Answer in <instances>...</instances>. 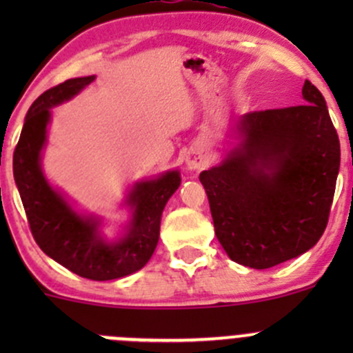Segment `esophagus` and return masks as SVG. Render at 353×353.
Wrapping results in <instances>:
<instances>
[{"mask_svg":"<svg viewBox=\"0 0 353 353\" xmlns=\"http://www.w3.org/2000/svg\"><path fill=\"white\" fill-rule=\"evenodd\" d=\"M186 165L190 170H199L206 165V159L199 154H191V155H188Z\"/></svg>","mask_w":353,"mask_h":353,"instance_id":"1","label":"esophagus"}]
</instances>
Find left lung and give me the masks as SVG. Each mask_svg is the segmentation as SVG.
I'll return each mask as SVG.
<instances>
[{"mask_svg": "<svg viewBox=\"0 0 353 353\" xmlns=\"http://www.w3.org/2000/svg\"><path fill=\"white\" fill-rule=\"evenodd\" d=\"M302 95V105L244 114L239 147L199 174L216 239L249 268L297 258L328 225L340 140L321 92L305 80Z\"/></svg>", "mask_w": 353, "mask_h": 353, "instance_id": "left-lung-1", "label": "left lung"}]
</instances>
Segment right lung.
Masks as SVG:
<instances>
[{
    "label": "right lung",
    "mask_w": 353,
    "mask_h": 353,
    "mask_svg": "<svg viewBox=\"0 0 353 353\" xmlns=\"http://www.w3.org/2000/svg\"><path fill=\"white\" fill-rule=\"evenodd\" d=\"M94 78H71L35 99L13 152V176L39 248L70 272L104 282L131 275L147 265L159 243L163 206L179 188L181 176L177 170H170L157 179L134 184L128 198L134 210L133 220L123 239L114 244L99 236L97 220L78 215L49 186L41 169V150L51 117L49 109L77 95Z\"/></svg>",
    "instance_id": "obj_1"
}]
</instances>
